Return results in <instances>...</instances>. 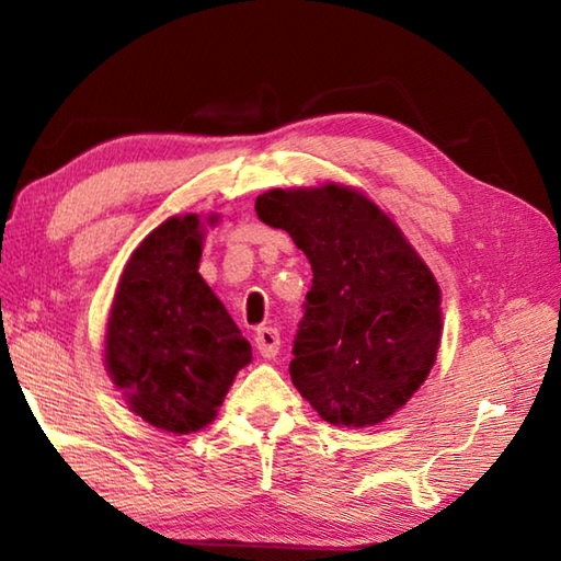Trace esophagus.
Wrapping results in <instances>:
<instances>
[{"label":"esophagus","instance_id":"obj_1","mask_svg":"<svg viewBox=\"0 0 561 561\" xmlns=\"http://www.w3.org/2000/svg\"><path fill=\"white\" fill-rule=\"evenodd\" d=\"M279 344L282 340H279L277 328H260L255 332V347L262 356H265V359H274V356H277Z\"/></svg>","mask_w":561,"mask_h":561}]
</instances>
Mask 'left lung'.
Wrapping results in <instances>:
<instances>
[{"label": "left lung", "mask_w": 561, "mask_h": 561, "mask_svg": "<svg viewBox=\"0 0 561 561\" xmlns=\"http://www.w3.org/2000/svg\"><path fill=\"white\" fill-rule=\"evenodd\" d=\"M260 221L287 231L313 270L289 374L335 426L388 420L426 380L440 342V289L392 219L359 190H270Z\"/></svg>", "instance_id": "8db88e82"}]
</instances>
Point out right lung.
I'll return each instance as SVG.
<instances>
[{
	"label": "right lung",
	"instance_id": "obj_1",
	"mask_svg": "<svg viewBox=\"0 0 561 561\" xmlns=\"http://www.w3.org/2000/svg\"><path fill=\"white\" fill-rule=\"evenodd\" d=\"M202 241L197 214L153 229L125 265L105 330V366L129 410L171 434L205 428L250 362V342L197 272Z\"/></svg>",
	"mask_w": 561,
	"mask_h": 561
}]
</instances>
